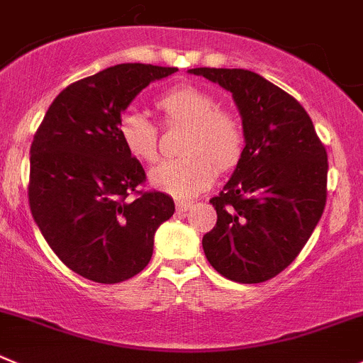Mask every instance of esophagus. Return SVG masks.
<instances>
[{
  "instance_id": "obj_1",
  "label": "esophagus",
  "mask_w": 363,
  "mask_h": 363,
  "mask_svg": "<svg viewBox=\"0 0 363 363\" xmlns=\"http://www.w3.org/2000/svg\"><path fill=\"white\" fill-rule=\"evenodd\" d=\"M193 207V202H188V200H177L175 202V209L179 211V213H186V211H189Z\"/></svg>"
}]
</instances>
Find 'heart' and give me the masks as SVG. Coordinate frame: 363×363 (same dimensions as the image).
<instances>
[{
    "mask_svg": "<svg viewBox=\"0 0 363 363\" xmlns=\"http://www.w3.org/2000/svg\"><path fill=\"white\" fill-rule=\"evenodd\" d=\"M167 124H184L181 160H167L150 170L149 181L156 189L170 195H199L209 188L220 170L234 167L245 145V133L234 115L218 110L211 94L191 84L174 86L156 99ZM118 136L133 157L145 163L157 160V128L138 110H128L118 121Z\"/></svg>",
    "mask_w": 363,
    "mask_h": 363,
    "instance_id": "obj_1",
    "label": "heart"
}]
</instances>
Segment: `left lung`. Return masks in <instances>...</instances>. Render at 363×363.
<instances>
[{
    "label": "left lung",
    "mask_w": 363,
    "mask_h": 363,
    "mask_svg": "<svg viewBox=\"0 0 363 363\" xmlns=\"http://www.w3.org/2000/svg\"><path fill=\"white\" fill-rule=\"evenodd\" d=\"M232 94L245 149L220 195L218 220L202 239L211 266L225 279L259 284L298 257L326 203L328 156L300 103L245 69H189Z\"/></svg>",
    "instance_id": "8db88e82"
}]
</instances>
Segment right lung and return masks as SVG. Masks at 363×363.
Here are the masks:
<instances>
[{"instance_id": "add662e5", "label": "right lung", "mask_w": 363, "mask_h": 363, "mask_svg": "<svg viewBox=\"0 0 363 363\" xmlns=\"http://www.w3.org/2000/svg\"><path fill=\"white\" fill-rule=\"evenodd\" d=\"M175 67L121 63L69 84L49 106L30 149L28 199L35 223L67 267L118 284L149 264L154 234L174 214L122 145L118 121L131 101ZM135 192V201L128 195Z\"/></svg>"}]
</instances>
